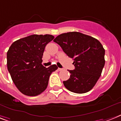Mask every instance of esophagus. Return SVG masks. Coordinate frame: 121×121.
<instances>
[{
  "label": "esophagus",
  "instance_id": "obj_1",
  "mask_svg": "<svg viewBox=\"0 0 121 121\" xmlns=\"http://www.w3.org/2000/svg\"><path fill=\"white\" fill-rule=\"evenodd\" d=\"M63 69V68H58V70L60 71H62Z\"/></svg>",
  "mask_w": 121,
  "mask_h": 121
}]
</instances>
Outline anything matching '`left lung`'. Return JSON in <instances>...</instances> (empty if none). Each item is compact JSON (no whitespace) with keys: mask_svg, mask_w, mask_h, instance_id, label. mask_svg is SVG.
Instances as JSON below:
<instances>
[{"mask_svg":"<svg viewBox=\"0 0 121 121\" xmlns=\"http://www.w3.org/2000/svg\"><path fill=\"white\" fill-rule=\"evenodd\" d=\"M54 42L58 44L68 57L73 59L74 70L64 86L73 93L82 94L95 86L105 64V50L97 39L80 32L62 33Z\"/></svg>","mask_w":121,"mask_h":121,"instance_id":"1","label":"left lung"}]
</instances>
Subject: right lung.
Masks as SVG:
<instances>
[{
	"mask_svg": "<svg viewBox=\"0 0 121 121\" xmlns=\"http://www.w3.org/2000/svg\"><path fill=\"white\" fill-rule=\"evenodd\" d=\"M52 35H32L14 42L7 53V64L13 82L22 93L40 95L48 84L50 76L58 69L56 65H42L46 45L53 40Z\"/></svg>",
	"mask_w": 121,
	"mask_h": 121,
	"instance_id": "obj_1",
	"label": "right lung"
}]
</instances>
